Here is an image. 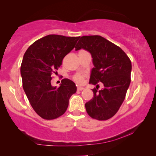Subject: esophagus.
<instances>
[{"label": "esophagus", "mask_w": 156, "mask_h": 156, "mask_svg": "<svg viewBox=\"0 0 156 156\" xmlns=\"http://www.w3.org/2000/svg\"><path fill=\"white\" fill-rule=\"evenodd\" d=\"M83 89H84V87H77L78 91H82V90H83Z\"/></svg>", "instance_id": "obj_1"}]
</instances>
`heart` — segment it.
<instances>
[{
  "instance_id": "obj_1",
  "label": "heart",
  "mask_w": 156,
  "mask_h": 156,
  "mask_svg": "<svg viewBox=\"0 0 156 156\" xmlns=\"http://www.w3.org/2000/svg\"><path fill=\"white\" fill-rule=\"evenodd\" d=\"M73 80L77 84H82L84 83V76L83 74H81V73H78V74H76L73 76Z\"/></svg>"
}]
</instances>
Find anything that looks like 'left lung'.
<instances>
[{"label": "left lung", "mask_w": 156, "mask_h": 156, "mask_svg": "<svg viewBox=\"0 0 156 156\" xmlns=\"http://www.w3.org/2000/svg\"><path fill=\"white\" fill-rule=\"evenodd\" d=\"M75 47L90 52L94 67L89 83L96 85L100 82L104 88L92 89L94 98L86 102L89 115L94 119L106 120L119 110L125 98L131 83V62L123 50L103 37L84 36ZM97 86H99L97 84Z\"/></svg>", "instance_id": "obj_1"}]
</instances>
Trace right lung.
<instances>
[{"label": "right lung", "mask_w": 156, "mask_h": 156, "mask_svg": "<svg viewBox=\"0 0 156 156\" xmlns=\"http://www.w3.org/2000/svg\"><path fill=\"white\" fill-rule=\"evenodd\" d=\"M79 38L51 34L34 42L25 53L20 67L23 87L34 110L43 119L64 114L69 100L76 92L75 83L67 78L62 79L58 88L53 87L51 76Z\"/></svg>", "instance_id": "obj_1"}]
</instances>
